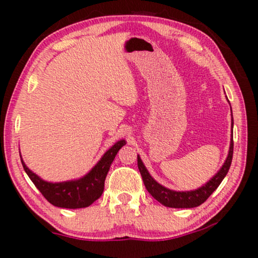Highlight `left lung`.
Here are the masks:
<instances>
[{"instance_id": "left-lung-1", "label": "left lung", "mask_w": 258, "mask_h": 258, "mask_svg": "<svg viewBox=\"0 0 258 258\" xmlns=\"http://www.w3.org/2000/svg\"><path fill=\"white\" fill-rule=\"evenodd\" d=\"M232 128H233V116H232ZM233 135L232 139H230V147L229 152H228V156L224 161L223 166L220 168L217 173L212 177L205 185L200 186V188L195 189V190L190 191H176L167 189L166 186L161 185L160 183L156 182L155 179L150 176V173L148 172L147 167L144 166L143 161H142L139 155L137 156V162H138V168L139 172L142 174V178H143L144 185H146L147 190L149 191L150 195L161 203L164 206L167 207H174V209H191V207H197L201 205L203 203H205L207 198L210 197L216 189L218 188V185L221 184V182L223 180L226 174L229 171L230 164H232L233 159Z\"/></svg>"}]
</instances>
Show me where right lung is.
<instances>
[{"instance_id": "1", "label": "right lung", "mask_w": 258, "mask_h": 258, "mask_svg": "<svg viewBox=\"0 0 258 258\" xmlns=\"http://www.w3.org/2000/svg\"><path fill=\"white\" fill-rule=\"evenodd\" d=\"M125 144V139L116 142L110 149L106 150L102 159L94 165L90 172L81 178L67 180V182H46L40 178L36 173L29 170L23 159L22 164L29 178L52 205L63 207V209H82V207L90 206L100 198L104 190L105 177L109 172L111 162L114 161L117 152Z\"/></svg>"}]
</instances>
